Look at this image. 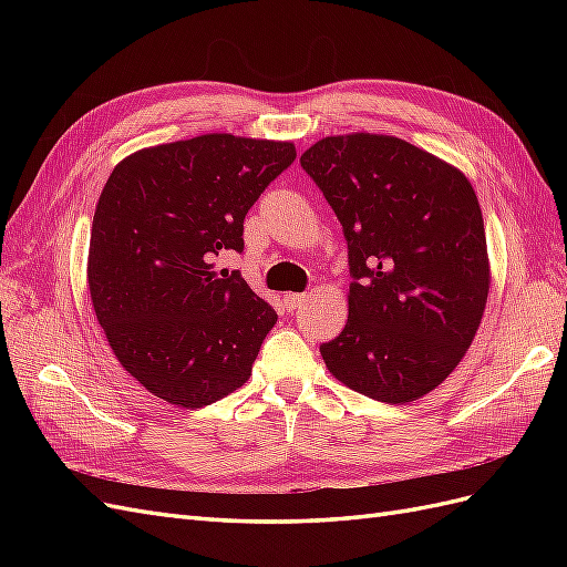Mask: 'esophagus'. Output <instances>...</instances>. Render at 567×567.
<instances>
[{
  "instance_id": "esophagus-1",
  "label": "esophagus",
  "mask_w": 567,
  "mask_h": 567,
  "mask_svg": "<svg viewBox=\"0 0 567 567\" xmlns=\"http://www.w3.org/2000/svg\"><path fill=\"white\" fill-rule=\"evenodd\" d=\"M307 300H310V296H305V293H288V296L284 298L288 310H298V307H302Z\"/></svg>"
}]
</instances>
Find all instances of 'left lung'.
<instances>
[{
    "instance_id": "left-lung-1",
    "label": "left lung",
    "mask_w": 567,
    "mask_h": 567,
    "mask_svg": "<svg viewBox=\"0 0 567 567\" xmlns=\"http://www.w3.org/2000/svg\"><path fill=\"white\" fill-rule=\"evenodd\" d=\"M348 241V323L319 348L336 379L388 404L435 390L489 293L483 210L458 167L388 134L323 136L300 156Z\"/></svg>"
}]
</instances>
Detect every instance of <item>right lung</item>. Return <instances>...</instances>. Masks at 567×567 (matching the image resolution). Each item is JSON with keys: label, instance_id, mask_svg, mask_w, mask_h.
Here are the masks:
<instances>
[{"label": "right lung", "instance_id": "obj_1", "mask_svg": "<svg viewBox=\"0 0 567 567\" xmlns=\"http://www.w3.org/2000/svg\"><path fill=\"white\" fill-rule=\"evenodd\" d=\"M293 161L290 142L215 132L113 167L92 221L90 296L117 362L156 398L200 409L250 379L277 312L215 257L244 250L248 210Z\"/></svg>", "mask_w": 567, "mask_h": 567}]
</instances>
